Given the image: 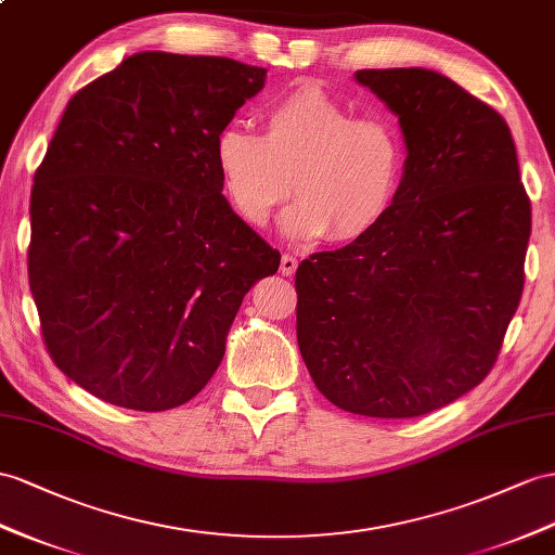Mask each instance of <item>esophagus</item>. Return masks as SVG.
Listing matches in <instances>:
<instances>
[{
  "instance_id": "34e87169",
  "label": "esophagus",
  "mask_w": 555,
  "mask_h": 555,
  "mask_svg": "<svg viewBox=\"0 0 555 555\" xmlns=\"http://www.w3.org/2000/svg\"><path fill=\"white\" fill-rule=\"evenodd\" d=\"M295 269H297V258H295V255H291V253L283 255V258H281V274L283 276H293Z\"/></svg>"
}]
</instances>
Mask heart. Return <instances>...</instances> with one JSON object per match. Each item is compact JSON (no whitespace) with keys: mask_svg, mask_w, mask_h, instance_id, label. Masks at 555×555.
I'll return each mask as SVG.
<instances>
[{"mask_svg":"<svg viewBox=\"0 0 555 555\" xmlns=\"http://www.w3.org/2000/svg\"><path fill=\"white\" fill-rule=\"evenodd\" d=\"M222 190L236 216L264 227L293 194L283 232L351 244L371 234L399 194L405 170L401 129L353 109L321 87H300L264 109V135L227 124L216 138Z\"/></svg>","mask_w":555,"mask_h":555,"instance_id":"1","label":"heart"}]
</instances>
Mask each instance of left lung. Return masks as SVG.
<instances>
[{"label": "left lung", "mask_w": 555, "mask_h": 555, "mask_svg": "<svg viewBox=\"0 0 555 555\" xmlns=\"http://www.w3.org/2000/svg\"><path fill=\"white\" fill-rule=\"evenodd\" d=\"M357 81L399 115L403 180L371 234L297 267V345L331 403L408 420L492 371L522 295L532 208L500 112L424 67Z\"/></svg>", "instance_id": "8db88e82"}]
</instances>
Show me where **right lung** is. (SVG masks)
Here are the masks:
<instances>
[{
  "mask_svg": "<svg viewBox=\"0 0 555 555\" xmlns=\"http://www.w3.org/2000/svg\"><path fill=\"white\" fill-rule=\"evenodd\" d=\"M267 69L142 51L67 103L30 196L27 276L49 357L105 403L202 391L281 255L222 196L216 138Z\"/></svg>",
  "mask_w": 555,
  "mask_h": 555,
  "instance_id": "right-lung-1",
  "label": "right lung"
}]
</instances>
